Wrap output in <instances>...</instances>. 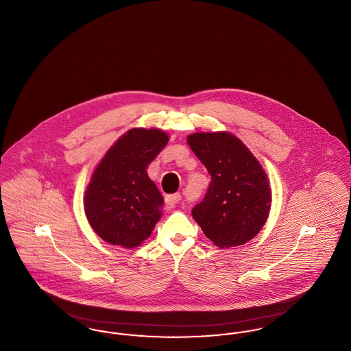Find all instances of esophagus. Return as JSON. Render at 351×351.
<instances>
[{"label": "esophagus", "mask_w": 351, "mask_h": 351, "mask_svg": "<svg viewBox=\"0 0 351 351\" xmlns=\"http://www.w3.org/2000/svg\"><path fill=\"white\" fill-rule=\"evenodd\" d=\"M182 201V195L179 193H175V195H169L166 197V202H167L168 206H176L179 202Z\"/></svg>", "instance_id": "1"}]
</instances>
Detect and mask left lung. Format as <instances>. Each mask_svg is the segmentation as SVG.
<instances>
[{
  "label": "left lung",
  "mask_w": 351,
  "mask_h": 351,
  "mask_svg": "<svg viewBox=\"0 0 351 351\" xmlns=\"http://www.w3.org/2000/svg\"><path fill=\"white\" fill-rule=\"evenodd\" d=\"M186 142L212 176L204 200L192 209L195 221L221 249L247 243L262 230L271 209L265 168L229 132L189 134Z\"/></svg>",
  "instance_id": "1"
}]
</instances>
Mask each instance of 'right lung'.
Here are the masks:
<instances>
[{"instance_id":"right-lung-1","label":"right lung","mask_w":351,"mask_h":351,"mask_svg":"<svg viewBox=\"0 0 351 351\" xmlns=\"http://www.w3.org/2000/svg\"><path fill=\"white\" fill-rule=\"evenodd\" d=\"M168 139L160 129L134 128L118 138L95 168L85 189L84 210L105 242L134 249L150 237L165 200L146 168Z\"/></svg>"}]
</instances>
